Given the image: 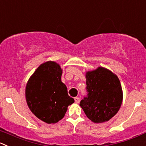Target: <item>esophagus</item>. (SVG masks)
Returning a JSON list of instances; mask_svg holds the SVG:
<instances>
[{
	"mask_svg": "<svg viewBox=\"0 0 146 146\" xmlns=\"http://www.w3.org/2000/svg\"><path fill=\"white\" fill-rule=\"evenodd\" d=\"M74 100H75V103H78L79 102H80V98H78V97H76L74 98Z\"/></svg>",
	"mask_w": 146,
	"mask_h": 146,
	"instance_id": "1",
	"label": "esophagus"
}]
</instances>
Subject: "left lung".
I'll use <instances>...</instances> for the list:
<instances>
[{"mask_svg": "<svg viewBox=\"0 0 146 146\" xmlns=\"http://www.w3.org/2000/svg\"><path fill=\"white\" fill-rule=\"evenodd\" d=\"M86 78L88 94L80 106L93 123L108 121L122 104L123 90L118 76L108 69L98 67L86 72Z\"/></svg>", "mask_w": 146, "mask_h": 146, "instance_id": "8db88e82", "label": "left lung"}]
</instances>
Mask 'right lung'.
I'll list each match as a JSON object with an SVG mask.
<instances>
[{
	"mask_svg": "<svg viewBox=\"0 0 146 146\" xmlns=\"http://www.w3.org/2000/svg\"><path fill=\"white\" fill-rule=\"evenodd\" d=\"M63 70L54 61H47L38 68L25 87V98L31 112L46 123H56L64 117L74 99L68 94L61 81Z\"/></svg>",
	"mask_w": 146,
	"mask_h": 146,
	"instance_id": "add662e5",
	"label": "right lung"
}]
</instances>
